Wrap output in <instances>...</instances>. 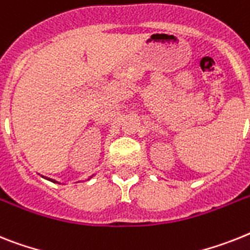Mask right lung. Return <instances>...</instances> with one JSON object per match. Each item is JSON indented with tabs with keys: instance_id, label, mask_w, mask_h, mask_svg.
<instances>
[{
	"instance_id": "add662e5",
	"label": "right lung",
	"mask_w": 250,
	"mask_h": 250,
	"mask_svg": "<svg viewBox=\"0 0 250 250\" xmlns=\"http://www.w3.org/2000/svg\"><path fill=\"white\" fill-rule=\"evenodd\" d=\"M43 177H44V176H43ZM46 179H47V177H46ZM48 180H49V181H52V183H57V181H56V180H52V179H48Z\"/></svg>"
}]
</instances>
